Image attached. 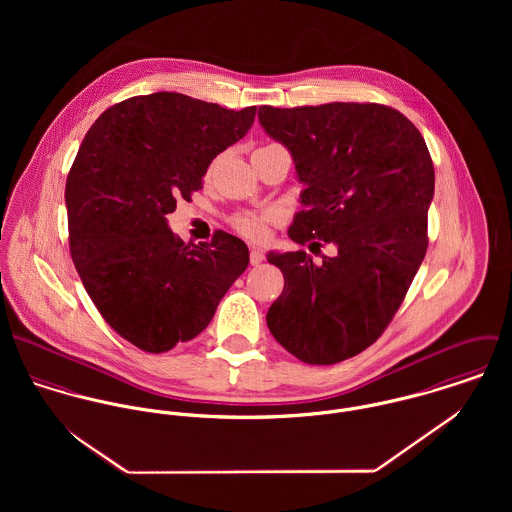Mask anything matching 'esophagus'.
<instances>
[{"label": "esophagus", "mask_w": 512, "mask_h": 512, "mask_svg": "<svg viewBox=\"0 0 512 512\" xmlns=\"http://www.w3.org/2000/svg\"><path fill=\"white\" fill-rule=\"evenodd\" d=\"M264 262V252L258 250V248H252L250 250V264L252 266H260Z\"/></svg>", "instance_id": "1"}]
</instances>
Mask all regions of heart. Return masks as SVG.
Returning <instances> with one entry per match:
<instances>
[{"label":"heart","instance_id":"obj_1","mask_svg":"<svg viewBox=\"0 0 512 512\" xmlns=\"http://www.w3.org/2000/svg\"><path fill=\"white\" fill-rule=\"evenodd\" d=\"M264 149V147H260ZM276 215L274 213H262V215H242L234 220V226L240 234L252 238V240H262L268 234L270 222H274Z\"/></svg>","mask_w":512,"mask_h":512}]
</instances>
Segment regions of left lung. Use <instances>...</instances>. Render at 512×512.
<instances>
[{"mask_svg": "<svg viewBox=\"0 0 512 512\" xmlns=\"http://www.w3.org/2000/svg\"><path fill=\"white\" fill-rule=\"evenodd\" d=\"M258 118L303 183L290 238L335 246L321 264L303 250L268 252L284 292L266 321L299 361L335 365L382 335L426 256L434 163L418 128L382 104L262 106Z\"/></svg>", "mask_w": 512, "mask_h": 512, "instance_id": "obj_1", "label": "left lung"}]
</instances>
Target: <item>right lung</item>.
Wrapping results in <instances>:
<instances>
[{
    "label": "right lung",
    "instance_id": "right-lung-1",
    "mask_svg": "<svg viewBox=\"0 0 512 512\" xmlns=\"http://www.w3.org/2000/svg\"><path fill=\"white\" fill-rule=\"evenodd\" d=\"M254 116L256 106L234 112L179 92L134 96L100 114L76 153L65 189L74 268L106 323L146 353L195 339L250 262L222 230L185 244L167 215Z\"/></svg>",
    "mask_w": 512,
    "mask_h": 512
}]
</instances>
